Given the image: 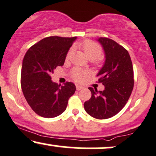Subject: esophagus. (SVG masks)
I'll list each match as a JSON object with an SVG mask.
<instances>
[{"mask_svg": "<svg viewBox=\"0 0 156 156\" xmlns=\"http://www.w3.org/2000/svg\"><path fill=\"white\" fill-rule=\"evenodd\" d=\"M76 89L77 90H80V89H83V87H81V86H79V85H76Z\"/></svg>", "mask_w": 156, "mask_h": 156, "instance_id": "esophagus-1", "label": "esophagus"}]
</instances>
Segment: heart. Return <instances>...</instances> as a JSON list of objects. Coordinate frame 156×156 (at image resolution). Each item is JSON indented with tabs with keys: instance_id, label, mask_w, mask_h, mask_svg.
<instances>
[{
	"instance_id": "1",
	"label": "heart",
	"mask_w": 156,
	"mask_h": 156,
	"mask_svg": "<svg viewBox=\"0 0 156 156\" xmlns=\"http://www.w3.org/2000/svg\"><path fill=\"white\" fill-rule=\"evenodd\" d=\"M78 47L83 50L85 55H87V57L89 60H93L94 61V63L96 64L101 63V58L100 55H101L102 51L101 47L98 44L91 40H84L78 44ZM73 51V49L71 48L67 52V55H66L67 59H69L70 58ZM70 75L73 80H76L78 83H80V82L83 81V80L85 79L86 77L88 75V72L87 70L80 69V68L76 67L71 71Z\"/></svg>"
}]
</instances>
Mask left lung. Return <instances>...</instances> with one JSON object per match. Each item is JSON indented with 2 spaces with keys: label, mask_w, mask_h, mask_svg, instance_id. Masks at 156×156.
<instances>
[{
  "label": "left lung",
  "mask_w": 156,
  "mask_h": 156,
  "mask_svg": "<svg viewBox=\"0 0 156 156\" xmlns=\"http://www.w3.org/2000/svg\"><path fill=\"white\" fill-rule=\"evenodd\" d=\"M103 45L105 62L97 76L105 89L89 87L92 97L84 103L87 114L98 119L114 117L125 106L133 89V69L128 51L108 38L98 39Z\"/></svg>",
  "instance_id": "obj_1"
}]
</instances>
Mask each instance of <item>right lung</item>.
I'll use <instances>...</instances> for the list:
<instances>
[{
    "label": "right lung",
    "instance_id": "obj_1",
    "mask_svg": "<svg viewBox=\"0 0 156 156\" xmlns=\"http://www.w3.org/2000/svg\"><path fill=\"white\" fill-rule=\"evenodd\" d=\"M76 37L52 36L31 46L25 55L21 69V88L27 103L36 114L45 118L60 115L76 92L72 82L64 86L51 80V74L63 66Z\"/></svg>",
    "mask_w": 156,
    "mask_h": 156
}]
</instances>
